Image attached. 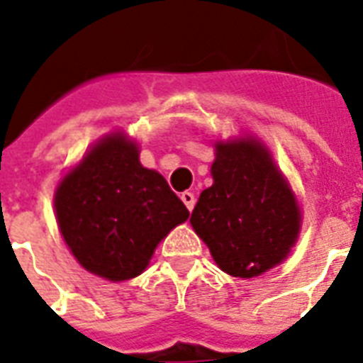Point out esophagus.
<instances>
[{"mask_svg": "<svg viewBox=\"0 0 363 363\" xmlns=\"http://www.w3.org/2000/svg\"><path fill=\"white\" fill-rule=\"evenodd\" d=\"M181 199H182V203L186 205L188 211L194 209V205H196V196H194L192 192H182Z\"/></svg>", "mask_w": 363, "mask_h": 363, "instance_id": "obj_1", "label": "esophagus"}]
</instances>
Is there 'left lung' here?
Returning <instances> with one entry per match:
<instances>
[{
  "label": "left lung",
  "mask_w": 363,
  "mask_h": 363,
  "mask_svg": "<svg viewBox=\"0 0 363 363\" xmlns=\"http://www.w3.org/2000/svg\"><path fill=\"white\" fill-rule=\"evenodd\" d=\"M213 186L192 211L194 230L228 275L250 279L286 258L299 233L292 190L258 141L218 143Z\"/></svg>",
  "instance_id": "1"
}]
</instances>
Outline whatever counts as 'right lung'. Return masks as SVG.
I'll return each instance as SVG.
<instances>
[{
    "label": "right lung",
    "mask_w": 363,
    "mask_h": 363,
    "mask_svg": "<svg viewBox=\"0 0 363 363\" xmlns=\"http://www.w3.org/2000/svg\"><path fill=\"white\" fill-rule=\"evenodd\" d=\"M60 232L90 273L128 281L141 275L154 248L190 216L164 177L139 164L135 143L105 137L60 182Z\"/></svg>",
    "instance_id": "right-lung-1"
}]
</instances>
